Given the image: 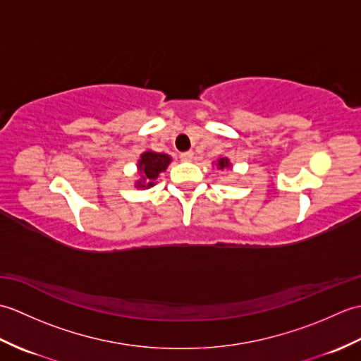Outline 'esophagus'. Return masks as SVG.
Masks as SVG:
<instances>
[{"instance_id":"esophagus-1","label":"esophagus","mask_w":361,"mask_h":361,"mask_svg":"<svg viewBox=\"0 0 361 361\" xmlns=\"http://www.w3.org/2000/svg\"><path fill=\"white\" fill-rule=\"evenodd\" d=\"M180 158L183 159V161H190L194 158V152L192 150H188V152H181L180 153Z\"/></svg>"}]
</instances>
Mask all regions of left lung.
Listing matches in <instances>:
<instances>
[{"label": "left lung", "mask_w": 361, "mask_h": 361, "mask_svg": "<svg viewBox=\"0 0 361 361\" xmlns=\"http://www.w3.org/2000/svg\"><path fill=\"white\" fill-rule=\"evenodd\" d=\"M220 169H225V167H228L229 166V163H228V159H225V158H221V159H219V164H217Z\"/></svg>", "instance_id": "left-lung-1"}]
</instances>
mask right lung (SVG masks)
<instances>
[{"mask_svg":"<svg viewBox=\"0 0 361 361\" xmlns=\"http://www.w3.org/2000/svg\"><path fill=\"white\" fill-rule=\"evenodd\" d=\"M171 163V157L166 153H157V152H144L141 155L140 163V172L142 175L141 181H137L140 188H152L155 185V180L161 172L166 171V167Z\"/></svg>","mask_w":361,"mask_h":361,"instance_id":"obj_1","label":"right lung"}]
</instances>
